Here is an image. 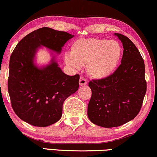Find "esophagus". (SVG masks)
Wrapping results in <instances>:
<instances>
[{
  "label": "esophagus",
  "mask_w": 157,
  "mask_h": 157,
  "mask_svg": "<svg viewBox=\"0 0 157 157\" xmlns=\"http://www.w3.org/2000/svg\"><path fill=\"white\" fill-rule=\"evenodd\" d=\"M79 84H80V86L86 85V84H87V81L84 77H81L80 79H79Z\"/></svg>",
  "instance_id": "1"
}]
</instances>
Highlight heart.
<instances>
[{"mask_svg": "<svg viewBox=\"0 0 157 157\" xmlns=\"http://www.w3.org/2000/svg\"><path fill=\"white\" fill-rule=\"evenodd\" d=\"M71 53L64 55V62L73 70L86 65V71L95 79H104L112 74L122 56V48L114 40L89 38L75 40Z\"/></svg>", "mask_w": 157, "mask_h": 157, "instance_id": "obj_1", "label": "heart"}]
</instances>
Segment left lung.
<instances>
[{
	"mask_svg": "<svg viewBox=\"0 0 157 157\" xmlns=\"http://www.w3.org/2000/svg\"><path fill=\"white\" fill-rule=\"evenodd\" d=\"M114 35L122 42L121 64L113 74L90 82L92 96L88 104L90 121L112 128L133 120L140 110L145 93V64L135 45L124 35Z\"/></svg>",
	"mask_w": 157,
	"mask_h": 157,
	"instance_id": "obj_1",
	"label": "left lung"
}]
</instances>
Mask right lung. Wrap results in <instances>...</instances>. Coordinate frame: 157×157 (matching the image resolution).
<instances>
[{
	"label": "right lung",
	"instance_id": "add662e5",
	"mask_svg": "<svg viewBox=\"0 0 157 157\" xmlns=\"http://www.w3.org/2000/svg\"><path fill=\"white\" fill-rule=\"evenodd\" d=\"M74 35L44 27L26 35L14 48L9 60L8 91L12 106L22 121L34 126L45 127L59 121L62 105L79 86V75L62 71L54 52L60 54L66 42ZM42 47L52 59L38 66L36 55Z\"/></svg>",
	"mask_w": 157,
	"mask_h": 157
}]
</instances>
